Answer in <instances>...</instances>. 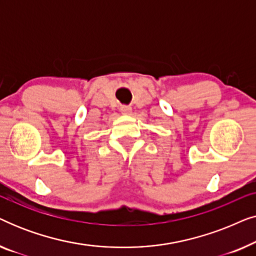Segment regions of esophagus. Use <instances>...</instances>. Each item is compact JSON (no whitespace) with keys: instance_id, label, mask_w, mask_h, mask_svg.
Here are the masks:
<instances>
[{"instance_id":"34e87169","label":"esophagus","mask_w":256,"mask_h":256,"mask_svg":"<svg viewBox=\"0 0 256 256\" xmlns=\"http://www.w3.org/2000/svg\"><path fill=\"white\" fill-rule=\"evenodd\" d=\"M120 110H121V113L124 114V115H129V114L132 113V107L126 106V104H124V106L120 107Z\"/></svg>"}]
</instances>
